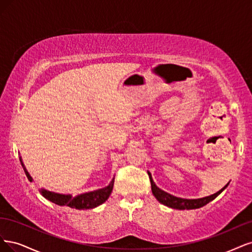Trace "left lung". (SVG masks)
Here are the masks:
<instances>
[{
    "mask_svg": "<svg viewBox=\"0 0 252 252\" xmlns=\"http://www.w3.org/2000/svg\"><path fill=\"white\" fill-rule=\"evenodd\" d=\"M149 177H150V180H151L152 192H153L154 196H155V198L161 203V204L166 205L170 208L180 209V210L196 209V208L203 207L204 205H206L207 203H209L210 201H213L214 199H216L219 196V194H220L229 184V183H227L221 190H219L218 192L212 194V196L201 198V199H182V198L175 197V196H173V194H169V193L165 192L164 190L160 189L158 186L155 184V182L153 181V178H152L151 174H149Z\"/></svg>",
    "mask_w": 252,
    "mask_h": 252,
    "instance_id": "1",
    "label": "left lung"
}]
</instances>
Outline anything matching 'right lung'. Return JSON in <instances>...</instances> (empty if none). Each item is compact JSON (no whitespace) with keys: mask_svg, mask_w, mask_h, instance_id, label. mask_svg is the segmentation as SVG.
Instances as JSON below:
<instances>
[{"mask_svg":"<svg viewBox=\"0 0 252 252\" xmlns=\"http://www.w3.org/2000/svg\"><path fill=\"white\" fill-rule=\"evenodd\" d=\"M20 160H21L22 166L24 167V170H25L27 178L30 181H32L31 176L29 175L25 166L23 164L22 158H20ZM113 186H114V178H113L111 183L108 186H105V188L94 190V191L78 194L76 197H72L71 194H63V193L49 191L44 189H40V193H42L46 199L55 203V204H58L60 206H69L71 208H75V209H91V208L99 206L100 204H102V203H104L108 200L113 190Z\"/></svg>","mask_w":252,"mask_h":252,"instance_id":"obj_1","label":"right lung"}]
</instances>
